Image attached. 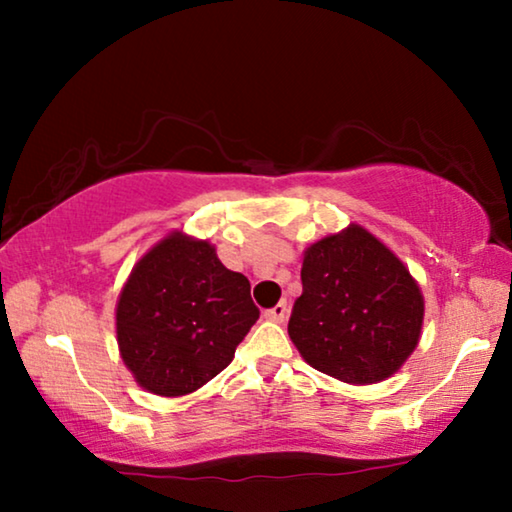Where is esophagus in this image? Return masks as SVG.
I'll list each match as a JSON object with an SVG mask.
<instances>
[{
  "mask_svg": "<svg viewBox=\"0 0 512 512\" xmlns=\"http://www.w3.org/2000/svg\"><path fill=\"white\" fill-rule=\"evenodd\" d=\"M286 303H279V305H275V307H270V310H265L263 312V317L268 319V321H275V324H282V321L286 319Z\"/></svg>",
  "mask_w": 512,
  "mask_h": 512,
  "instance_id": "34e87169",
  "label": "esophagus"
}]
</instances>
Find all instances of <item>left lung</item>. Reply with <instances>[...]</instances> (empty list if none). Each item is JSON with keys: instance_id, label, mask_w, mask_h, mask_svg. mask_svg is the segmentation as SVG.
Instances as JSON below:
<instances>
[{"instance_id": "8db88e82", "label": "left lung", "mask_w": 512, "mask_h": 512, "mask_svg": "<svg viewBox=\"0 0 512 512\" xmlns=\"http://www.w3.org/2000/svg\"><path fill=\"white\" fill-rule=\"evenodd\" d=\"M300 279L303 296L293 305L289 335L319 373L375 384L415 352L424 324L417 279L359 223L310 244Z\"/></svg>"}]
</instances>
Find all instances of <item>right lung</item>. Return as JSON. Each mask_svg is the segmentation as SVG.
Segmentation results:
<instances>
[{
    "mask_svg": "<svg viewBox=\"0 0 512 512\" xmlns=\"http://www.w3.org/2000/svg\"><path fill=\"white\" fill-rule=\"evenodd\" d=\"M249 279L228 270L214 244L172 230L132 268L116 303V340L139 387L177 398L233 361L256 324Z\"/></svg>",
    "mask_w": 512,
    "mask_h": 512,
    "instance_id": "add662e5",
    "label": "right lung"
}]
</instances>
